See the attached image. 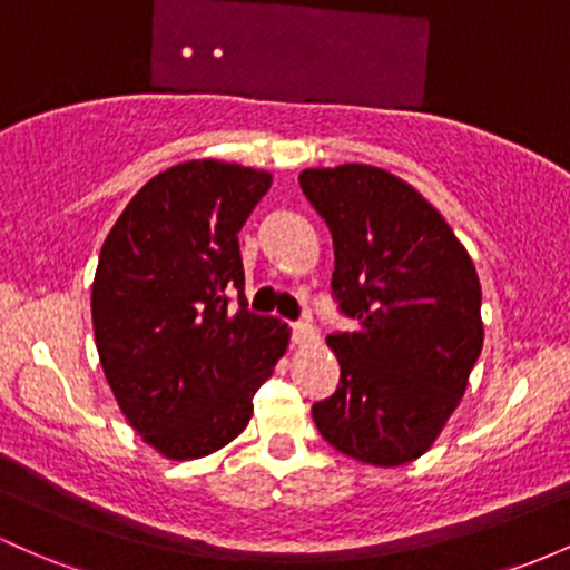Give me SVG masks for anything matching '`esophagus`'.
I'll list each match as a JSON object with an SVG mask.
<instances>
[{"mask_svg":"<svg viewBox=\"0 0 570 570\" xmlns=\"http://www.w3.org/2000/svg\"><path fill=\"white\" fill-rule=\"evenodd\" d=\"M292 341H295L297 346H305V343L314 341V327H311L308 322L292 324Z\"/></svg>","mask_w":570,"mask_h":570,"instance_id":"1","label":"esophagus"}]
</instances>
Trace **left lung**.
<instances>
[{
  "label": "left lung",
  "instance_id": "1",
  "mask_svg": "<svg viewBox=\"0 0 570 570\" xmlns=\"http://www.w3.org/2000/svg\"><path fill=\"white\" fill-rule=\"evenodd\" d=\"M299 189L327 222L333 295L356 324L327 335L341 381L314 422L346 458L405 465L441 435L481 354L476 267L446 218L381 167H314Z\"/></svg>",
  "mask_w": 570,
  "mask_h": 570
}]
</instances>
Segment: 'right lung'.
<instances>
[{
	"label": "right lung",
	"instance_id": "obj_1",
	"mask_svg": "<svg viewBox=\"0 0 570 570\" xmlns=\"http://www.w3.org/2000/svg\"><path fill=\"white\" fill-rule=\"evenodd\" d=\"M273 175L191 159L129 199L99 252L91 322L127 422L167 460H197L246 430L289 327L243 295L237 233ZM238 292V308L228 297Z\"/></svg>",
	"mask_w": 570,
	"mask_h": 570
}]
</instances>
